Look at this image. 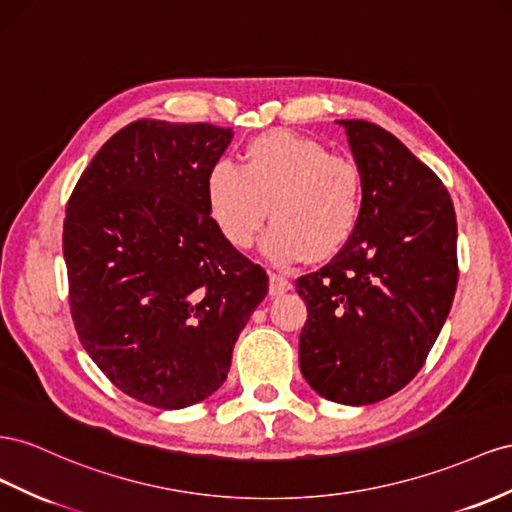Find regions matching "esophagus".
Returning a JSON list of instances; mask_svg holds the SVG:
<instances>
[{
  "instance_id": "34e87169",
  "label": "esophagus",
  "mask_w": 512,
  "mask_h": 512,
  "mask_svg": "<svg viewBox=\"0 0 512 512\" xmlns=\"http://www.w3.org/2000/svg\"><path fill=\"white\" fill-rule=\"evenodd\" d=\"M290 288H293V284H290V280L286 278V275L275 273V271L269 273V293L271 295H282V293H286V290H290Z\"/></svg>"
}]
</instances>
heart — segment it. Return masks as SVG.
<instances>
[{
  "instance_id": "1",
  "label": "heart",
  "mask_w": 512,
  "mask_h": 512,
  "mask_svg": "<svg viewBox=\"0 0 512 512\" xmlns=\"http://www.w3.org/2000/svg\"><path fill=\"white\" fill-rule=\"evenodd\" d=\"M206 206L234 250L252 247L267 215L265 252L278 262L325 260L349 243L362 215V172L321 142L284 131L245 146L241 168L217 161L204 181Z\"/></svg>"
}]
</instances>
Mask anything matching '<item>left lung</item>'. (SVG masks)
<instances>
[{
    "label": "left lung",
    "instance_id": "left-lung-1",
    "mask_svg": "<svg viewBox=\"0 0 512 512\" xmlns=\"http://www.w3.org/2000/svg\"><path fill=\"white\" fill-rule=\"evenodd\" d=\"M362 172V215L323 269L297 278L308 306L299 368L342 405H372L418 375L459 282L457 215L439 176L377 124L338 120Z\"/></svg>",
    "mask_w": 512,
    "mask_h": 512
}]
</instances>
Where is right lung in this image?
Masks as SVG:
<instances>
[{
	"instance_id": "1",
	"label": "right lung",
	"mask_w": 512,
	"mask_h": 512,
	"mask_svg": "<svg viewBox=\"0 0 512 512\" xmlns=\"http://www.w3.org/2000/svg\"><path fill=\"white\" fill-rule=\"evenodd\" d=\"M232 129L135 120L109 137L68 198L62 250L77 336L120 392L183 409L226 381L269 293L267 271L219 234L206 174Z\"/></svg>"
}]
</instances>
